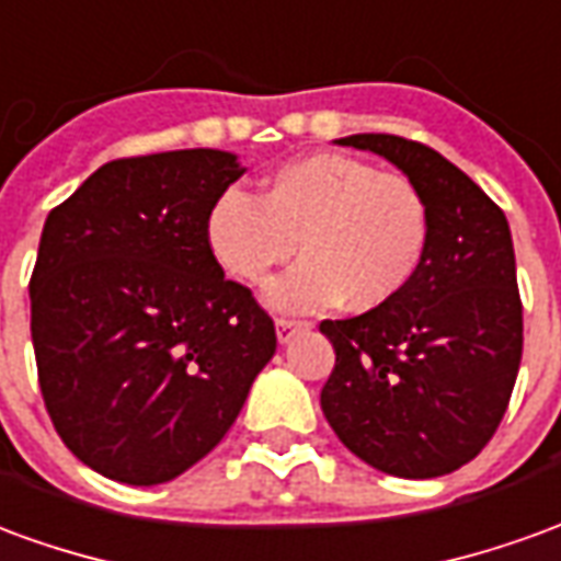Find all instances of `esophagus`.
<instances>
[{"mask_svg":"<svg viewBox=\"0 0 561 561\" xmlns=\"http://www.w3.org/2000/svg\"><path fill=\"white\" fill-rule=\"evenodd\" d=\"M306 328H309V324H304V321H288V318H279V321H276V340H279V345H288V342H291L297 333H304Z\"/></svg>","mask_w":561,"mask_h":561,"instance_id":"obj_1","label":"esophagus"}]
</instances>
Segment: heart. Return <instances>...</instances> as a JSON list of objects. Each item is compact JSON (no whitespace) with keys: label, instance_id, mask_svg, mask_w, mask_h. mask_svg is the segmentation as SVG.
Instances as JSON below:
<instances>
[{"label":"heart","instance_id":"heart-1","mask_svg":"<svg viewBox=\"0 0 561 561\" xmlns=\"http://www.w3.org/2000/svg\"><path fill=\"white\" fill-rule=\"evenodd\" d=\"M204 233L219 267L249 285L267 279L300 240L304 261L264 294L279 312H316L340 300L352 312H373L417 276L430 245V209L400 173L316 152L270 173L257 197L237 185L219 192Z\"/></svg>","mask_w":561,"mask_h":561}]
</instances>
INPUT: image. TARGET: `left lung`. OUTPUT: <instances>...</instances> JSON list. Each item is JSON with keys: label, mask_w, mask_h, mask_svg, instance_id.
<instances>
[{"label": "left lung", "mask_w": 561, "mask_h": 561, "mask_svg": "<svg viewBox=\"0 0 561 561\" xmlns=\"http://www.w3.org/2000/svg\"><path fill=\"white\" fill-rule=\"evenodd\" d=\"M400 168L426 201L430 245L393 304L321 321L336 364L321 412L366 466L438 478L466 466L505 417L523 357L514 240L502 209L435 149L397 135H348Z\"/></svg>", "instance_id": "1"}]
</instances>
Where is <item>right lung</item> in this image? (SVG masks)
I'll return each mask as SVG.
<instances>
[{"instance_id": "1", "label": "right lung", "mask_w": 561, "mask_h": 561, "mask_svg": "<svg viewBox=\"0 0 561 561\" xmlns=\"http://www.w3.org/2000/svg\"><path fill=\"white\" fill-rule=\"evenodd\" d=\"M245 173L225 149L107 161L44 221L30 282L44 405L104 478L152 486L219 445L276 330L209 255V204Z\"/></svg>"}]
</instances>
